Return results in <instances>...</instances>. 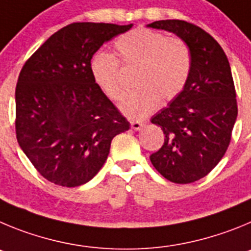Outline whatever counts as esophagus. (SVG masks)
I'll return each instance as SVG.
<instances>
[{"label":"esophagus","instance_id":"obj_1","mask_svg":"<svg viewBox=\"0 0 251 251\" xmlns=\"http://www.w3.org/2000/svg\"><path fill=\"white\" fill-rule=\"evenodd\" d=\"M131 127L135 131H140L144 127V123H141V121H131Z\"/></svg>","mask_w":251,"mask_h":251}]
</instances>
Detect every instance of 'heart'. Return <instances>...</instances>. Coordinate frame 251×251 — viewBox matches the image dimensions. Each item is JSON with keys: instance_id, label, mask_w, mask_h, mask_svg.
Returning a JSON list of instances; mask_svg holds the SVG:
<instances>
[{"instance_id": "heart-1", "label": "heart", "mask_w": 251, "mask_h": 251, "mask_svg": "<svg viewBox=\"0 0 251 251\" xmlns=\"http://www.w3.org/2000/svg\"><path fill=\"white\" fill-rule=\"evenodd\" d=\"M116 49L126 65H136L137 87L127 92L120 110L130 119H142L162 102L177 98L186 86L193 67L190 47L179 37L162 32L136 28L116 41ZM91 76L99 89L112 100L123 92L120 62L107 51H99L92 57Z\"/></svg>"}]
</instances>
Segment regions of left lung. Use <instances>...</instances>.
<instances>
[{
    "instance_id": "obj_1",
    "label": "left lung",
    "mask_w": 251,
    "mask_h": 251,
    "mask_svg": "<svg viewBox=\"0 0 251 251\" xmlns=\"http://www.w3.org/2000/svg\"><path fill=\"white\" fill-rule=\"evenodd\" d=\"M148 27L174 33L190 47L193 67L181 94L151 117L165 135L150 156L165 179L190 184L219 164L238 117L231 69L224 50L202 28L180 20H161Z\"/></svg>"
}]
</instances>
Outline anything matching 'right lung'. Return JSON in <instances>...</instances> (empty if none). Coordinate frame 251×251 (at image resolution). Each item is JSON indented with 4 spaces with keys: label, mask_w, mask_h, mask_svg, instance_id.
<instances>
[{
    "label": "right lung",
    "mask_w": 251,
    "mask_h": 251,
    "mask_svg": "<svg viewBox=\"0 0 251 251\" xmlns=\"http://www.w3.org/2000/svg\"><path fill=\"white\" fill-rule=\"evenodd\" d=\"M130 25L76 22L49 37L28 58L16 86L20 148L45 179L66 187L100 171L116 135L130 124L98 87L91 58Z\"/></svg>",
    "instance_id": "right-lung-1"
}]
</instances>
